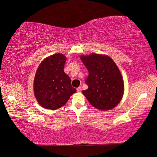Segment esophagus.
I'll list each match as a JSON object with an SVG mask.
<instances>
[{
    "label": "esophagus",
    "mask_w": 157,
    "mask_h": 157,
    "mask_svg": "<svg viewBox=\"0 0 157 157\" xmlns=\"http://www.w3.org/2000/svg\"><path fill=\"white\" fill-rule=\"evenodd\" d=\"M77 92H81L82 91V88L80 87V86H79V87H78L77 88Z\"/></svg>",
    "instance_id": "esophagus-1"
}]
</instances>
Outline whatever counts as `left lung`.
I'll list each match as a JSON object with an SVG mask.
<instances>
[{"mask_svg":"<svg viewBox=\"0 0 157 157\" xmlns=\"http://www.w3.org/2000/svg\"><path fill=\"white\" fill-rule=\"evenodd\" d=\"M80 59L89 73L85 80L88 88L82 94L90 103L103 111L116 107L124 94V82L115 63L110 57L97 54Z\"/></svg>","mask_w":157,"mask_h":157,"instance_id":"left-lung-1","label":"left lung"}]
</instances>
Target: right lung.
Here are the masks:
<instances>
[{"label": "right lung", "instance_id": "obj_1", "mask_svg": "<svg viewBox=\"0 0 157 157\" xmlns=\"http://www.w3.org/2000/svg\"><path fill=\"white\" fill-rule=\"evenodd\" d=\"M66 58L56 54L46 58L39 66L34 80L37 101L44 108L55 110L63 106L77 90L64 73Z\"/></svg>", "mask_w": 157, "mask_h": 157}]
</instances>
